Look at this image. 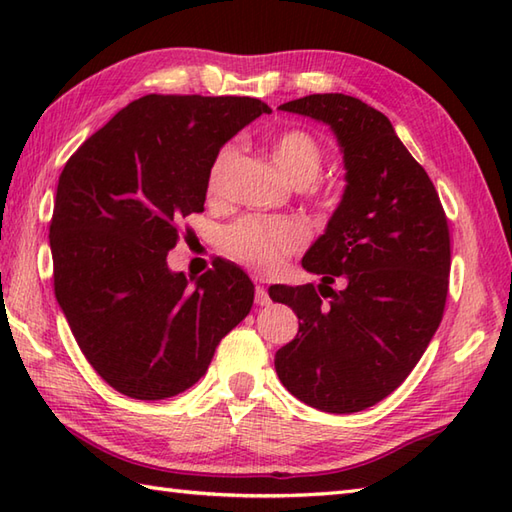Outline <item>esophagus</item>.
<instances>
[{
  "mask_svg": "<svg viewBox=\"0 0 512 512\" xmlns=\"http://www.w3.org/2000/svg\"><path fill=\"white\" fill-rule=\"evenodd\" d=\"M255 303H257V306H262V308L270 303L268 290L264 286H255Z\"/></svg>",
  "mask_w": 512,
  "mask_h": 512,
  "instance_id": "34e87169",
  "label": "esophagus"
}]
</instances>
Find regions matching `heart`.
<instances>
[{
    "instance_id": "obj_1",
    "label": "heart",
    "mask_w": 512,
    "mask_h": 512,
    "mask_svg": "<svg viewBox=\"0 0 512 512\" xmlns=\"http://www.w3.org/2000/svg\"><path fill=\"white\" fill-rule=\"evenodd\" d=\"M277 169L295 184L306 187L321 176L323 151L317 140L310 134L292 129L281 134L273 147H270ZM239 158L237 145H224L217 151L209 173H206V195L209 200H222L226 195L228 176ZM306 242V233L295 222L288 220H257V217H244L235 222L224 233V248L237 262H242L259 273H273L281 262Z\"/></svg>"
}]
</instances>
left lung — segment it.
<instances>
[{
	"label": "left lung",
	"instance_id": "left-lung-1",
	"mask_svg": "<svg viewBox=\"0 0 512 512\" xmlns=\"http://www.w3.org/2000/svg\"><path fill=\"white\" fill-rule=\"evenodd\" d=\"M279 110L332 127L347 187L301 262L321 275V286L268 290L299 319L275 369L290 394L314 409L363 411L402 385L442 321L451 270L447 213L383 112L347 94H310ZM336 280L339 291L331 288Z\"/></svg>",
	"mask_w": 512,
	"mask_h": 512
}]
</instances>
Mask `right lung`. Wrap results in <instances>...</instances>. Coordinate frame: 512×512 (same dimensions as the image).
Instances as JSON below:
<instances>
[{
	"instance_id": "1",
	"label": "right lung",
	"mask_w": 512,
	"mask_h": 512,
	"mask_svg": "<svg viewBox=\"0 0 512 512\" xmlns=\"http://www.w3.org/2000/svg\"><path fill=\"white\" fill-rule=\"evenodd\" d=\"M264 112L248 96L147 94L65 162L50 222L54 297L96 374L129 398L198 383L253 306L242 268L220 259L191 288L167 253L184 217L204 211L217 151Z\"/></svg>"
}]
</instances>
